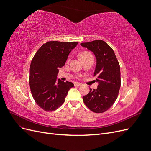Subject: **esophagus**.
<instances>
[{
  "instance_id": "34e87169",
  "label": "esophagus",
  "mask_w": 151,
  "mask_h": 151,
  "mask_svg": "<svg viewBox=\"0 0 151 151\" xmlns=\"http://www.w3.org/2000/svg\"><path fill=\"white\" fill-rule=\"evenodd\" d=\"M82 84L80 83H77V82H75L74 83V85L75 86H81Z\"/></svg>"
}]
</instances>
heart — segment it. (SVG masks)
Wrapping results in <instances>:
<instances>
[{
	"label": "heart",
	"mask_w": 151,
	"mask_h": 151,
	"mask_svg": "<svg viewBox=\"0 0 151 151\" xmlns=\"http://www.w3.org/2000/svg\"><path fill=\"white\" fill-rule=\"evenodd\" d=\"M80 56H81V59L83 60V59H86V58L92 57V54H91L90 52H88V51H84V52H83L81 54Z\"/></svg>",
	"instance_id": "1"
}]
</instances>
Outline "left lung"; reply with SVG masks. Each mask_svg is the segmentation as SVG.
Here are the masks:
<instances>
[{"label": "left lung", "mask_w": 151, "mask_h": 151, "mask_svg": "<svg viewBox=\"0 0 151 151\" xmlns=\"http://www.w3.org/2000/svg\"><path fill=\"white\" fill-rule=\"evenodd\" d=\"M80 45L96 58L93 76L99 83L97 89H90L89 93L83 97V101L94 113L105 112L114 104L121 88L119 63L113 50L104 41L97 40Z\"/></svg>", "instance_id": "obj_1"}]
</instances>
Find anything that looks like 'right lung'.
<instances>
[{
  "label": "right lung",
  "mask_w": 151,
  "mask_h": 151,
  "mask_svg": "<svg viewBox=\"0 0 151 151\" xmlns=\"http://www.w3.org/2000/svg\"><path fill=\"white\" fill-rule=\"evenodd\" d=\"M78 42H47L35 53L30 67L29 84L36 104L46 111H52L65 101L73 83L57 79L59 68L65 65Z\"/></svg>",
  "instance_id": "add662e5"
}]
</instances>
